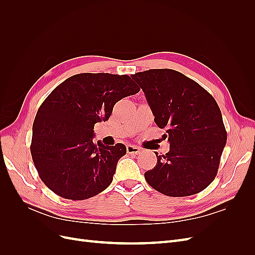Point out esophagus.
<instances>
[{
    "instance_id": "esophagus-1",
    "label": "esophagus",
    "mask_w": 255,
    "mask_h": 255,
    "mask_svg": "<svg viewBox=\"0 0 255 255\" xmlns=\"http://www.w3.org/2000/svg\"><path fill=\"white\" fill-rule=\"evenodd\" d=\"M127 151L128 154H139L140 153V148H138L136 145L133 144H128L127 145Z\"/></svg>"
}]
</instances>
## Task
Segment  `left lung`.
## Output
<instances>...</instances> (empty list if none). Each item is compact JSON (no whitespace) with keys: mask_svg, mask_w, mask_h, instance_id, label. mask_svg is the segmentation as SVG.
<instances>
[{"mask_svg":"<svg viewBox=\"0 0 255 255\" xmlns=\"http://www.w3.org/2000/svg\"><path fill=\"white\" fill-rule=\"evenodd\" d=\"M132 79L139 85L170 150L144 173L151 187L169 197L198 194L218 171L227 132L217 102L200 85L172 69H150Z\"/></svg>","mask_w":255,"mask_h":255,"instance_id":"obj_1","label":"left lung"}]
</instances>
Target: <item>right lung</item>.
<instances>
[{"label": "right lung", "mask_w": 255, "mask_h": 255, "mask_svg": "<svg viewBox=\"0 0 255 255\" xmlns=\"http://www.w3.org/2000/svg\"><path fill=\"white\" fill-rule=\"evenodd\" d=\"M140 88L128 75L81 73L64 81L44 100L33 125V161L56 195L85 200L110 186L125 144L95 143V125L109 120L114 105Z\"/></svg>", "instance_id": "add662e5"}]
</instances>
